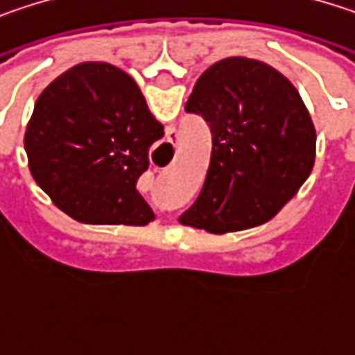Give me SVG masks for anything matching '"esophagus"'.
Returning <instances> with one entry per match:
<instances>
[{
	"instance_id": "34e87169",
	"label": "esophagus",
	"mask_w": 355,
	"mask_h": 355,
	"mask_svg": "<svg viewBox=\"0 0 355 355\" xmlns=\"http://www.w3.org/2000/svg\"><path fill=\"white\" fill-rule=\"evenodd\" d=\"M168 141H171V144L175 141V131H171V133H168Z\"/></svg>"
}]
</instances>
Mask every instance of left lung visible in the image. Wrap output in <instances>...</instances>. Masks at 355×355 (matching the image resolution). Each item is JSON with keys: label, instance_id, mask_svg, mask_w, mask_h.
Returning <instances> with one entry per match:
<instances>
[{"label": "left lung", "instance_id": "1", "mask_svg": "<svg viewBox=\"0 0 355 355\" xmlns=\"http://www.w3.org/2000/svg\"><path fill=\"white\" fill-rule=\"evenodd\" d=\"M187 112L205 119L211 160L187 226L214 234L271 220L309 178L317 131L292 82L271 65L230 57L197 80Z\"/></svg>", "mask_w": 355, "mask_h": 355}]
</instances>
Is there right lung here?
<instances>
[{"instance_id": "obj_1", "label": "right lung", "mask_w": 355, "mask_h": 355, "mask_svg": "<svg viewBox=\"0 0 355 355\" xmlns=\"http://www.w3.org/2000/svg\"><path fill=\"white\" fill-rule=\"evenodd\" d=\"M164 127L139 86L110 63H80L38 96L24 148L51 201L78 222L146 226L152 207L135 189Z\"/></svg>"}]
</instances>
